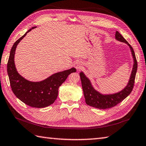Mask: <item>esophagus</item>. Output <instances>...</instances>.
Returning <instances> with one entry per match:
<instances>
[{"label":"esophagus","mask_w":146,"mask_h":146,"mask_svg":"<svg viewBox=\"0 0 146 146\" xmlns=\"http://www.w3.org/2000/svg\"><path fill=\"white\" fill-rule=\"evenodd\" d=\"M82 66H83L82 62L80 61H76L75 62V64H74V66L75 67V68L77 70H80V69H82L83 67Z\"/></svg>","instance_id":"obj_1"}]
</instances>
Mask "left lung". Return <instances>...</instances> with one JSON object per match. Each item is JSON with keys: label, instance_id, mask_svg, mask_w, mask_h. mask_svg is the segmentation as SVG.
Here are the masks:
<instances>
[{"label": "left lung", "instance_id": "8db88e82", "mask_svg": "<svg viewBox=\"0 0 146 146\" xmlns=\"http://www.w3.org/2000/svg\"><path fill=\"white\" fill-rule=\"evenodd\" d=\"M115 37L116 40L122 42L126 43L128 46L130 47L133 58L134 64L133 66V69L127 87L123 90H122L118 93L110 94V95H102V94H100L98 91L94 89L90 80L85 76L84 73H80L82 88L83 91H84L86 104L92 107L98 108V109H109V108H113L119 103H120L121 101H123L132 92L134 86V83H135V75L137 70V61L134 50L132 47L128 44V42L123 38V36L118 31H116Z\"/></svg>", "mask_w": 146, "mask_h": 146}]
</instances>
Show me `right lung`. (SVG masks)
<instances>
[{
    "label": "right lung",
    "instance_id": "obj_1",
    "mask_svg": "<svg viewBox=\"0 0 146 146\" xmlns=\"http://www.w3.org/2000/svg\"><path fill=\"white\" fill-rule=\"evenodd\" d=\"M36 27L31 28L33 29ZM30 29L19 38L11 48L7 62V74L11 89L20 101L29 106L42 108L53 104L58 96V88L70 73L76 72L74 68L54 74L44 80L32 82L27 80L19 75L14 64V54L19 42L23 38Z\"/></svg>",
    "mask_w": 146,
    "mask_h": 146
}]
</instances>
